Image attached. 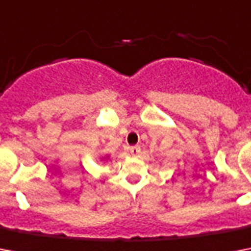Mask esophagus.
Returning a JSON list of instances; mask_svg holds the SVG:
<instances>
[{"label":"esophagus","mask_w":251,"mask_h":251,"mask_svg":"<svg viewBox=\"0 0 251 251\" xmlns=\"http://www.w3.org/2000/svg\"><path fill=\"white\" fill-rule=\"evenodd\" d=\"M130 153L135 157L139 156V153H141V147H139V146H133V147H130Z\"/></svg>","instance_id":"obj_1"}]
</instances>
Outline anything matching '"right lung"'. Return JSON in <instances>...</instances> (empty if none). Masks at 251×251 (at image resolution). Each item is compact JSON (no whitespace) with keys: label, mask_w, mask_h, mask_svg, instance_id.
Here are the masks:
<instances>
[{"label":"right lung","mask_w":251,"mask_h":251,"mask_svg":"<svg viewBox=\"0 0 251 251\" xmlns=\"http://www.w3.org/2000/svg\"><path fill=\"white\" fill-rule=\"evenodd\" d=\"M106 157H108V156H104V157H101V160H104V159H106Z\"/></svg>","instance_id":"obj_1"}]
</instances>
